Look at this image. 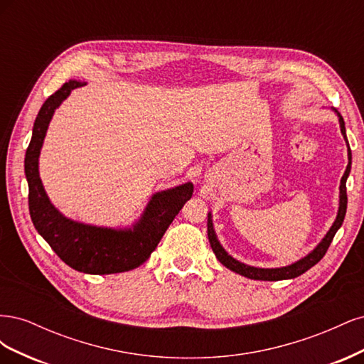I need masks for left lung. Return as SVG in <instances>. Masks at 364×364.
<instances>
[{"label": "left lung", "mask_w": 364, "mask_h": 364, "mask_svg": "<svg viewBox=\"0 0 364 364\" xmlns=\"http://www.w3.org/2000/svg\"><path fill=\"white\" fill-rule=\"evenodd\" d=\"M333 111L337 114L338 117V123H340V130H341V135H343L345 141H346V146H348V167L346 171L343 174V178L340 181V200H338V211H337V217L334 220L333 226L329 228V230L326 232V235L322 238L321 243H318L308 255H305L304 258H301L299 261H296L290 266H285V267H277V269H261V267H252L247 266L245 262H240L238 259L232 258L229 255V253L223 249V246L220 245V241L215 235V230H214V225H213V215L211 213H208V238H209V245H211L217 259L223 264L225 267H228L229 270H232L241 277H246L249 279H258V281H282V279H293L301 277L302 273H305L306 270H310L314 264H317L323 258V255L326 253L329 245H331V241L336 235L337 230L340 229L341 223H343L345 215H346V206H348V196H346V179L350 173V147H349V142L346 138V129H345V121L343 117L338 114V111L333 109Z\"/></svg>", "instance_id": "8db88e82"}]
</instances>
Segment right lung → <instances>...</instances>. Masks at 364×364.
Returning a JSON list of instances; mask_svg holds the SVG:
<instances>
[{
	"mask_svg": "<svg viewBox=\"0 0 364 364\" xmlns=\"http://www.w3.org/2000/svg\"><path fill=\"white\" fill-rule=\"evenodd\" d=\"M85 85L77 80L65 83L42 105L33 124L24 159L30 217L41 237L71 269L90 274L121 273L136 269L149 259L174 217L185 202L191 199L194 186L186 182L155 193L132 228L94 226L65 217L43 190L39 178V155L54 111L73 90Z\"/></svg>",
	"mask_w": 364,
	"mask_h": 364,
	"instance_id": "1",
	"label": "right lung"
}]
</instances>
